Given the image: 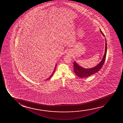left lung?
Masks as SVG:
<instances>
[{
	"label": "left lung",
	"mask_w": 123,
	"mask_h": 123,
	"mask_svg": "<svg viewBox=\"0 0 123 123\" xmlns=\"http://www.w3.org/2000/svg\"><path fill=\"white\" fill-rule=\"evenodd\" d=\"M100 31L101 33L103 34V35L105 36L104 34L103 33L101 30ZM106 53H107V42L105 39V49L104 55L103 56V58L101 62L99 64H98L97 66H95L94 67L86 69L83 68L81 67L80 66L77 64V63L75 61L74 62V72L77 76L80 77H87L92 75L95 74L98 72V71L100 70L102 67H103V64L104 63L105 61L106 58Z\"/></svg>",
	"instance_id": "8db88e82"
}]
</instances>
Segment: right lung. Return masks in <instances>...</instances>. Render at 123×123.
Listing matches in <instances>:
<instances>
[{
    "instance_id": "add662e5",
    "label": "right lung",
    "mask_w": 123,
    "mask_h": 123,
    "mask_svg": "<svg viewBox=\"0 0 123 123\" xmlns=\"http://www.w3.org/2000/svg\"><path fill=\"white\" fill-rule=\"evenodd\" d=\"M56 65L55 67V69H54V71H53V73H52V75H51L50 76V77H49V78L48 79H50V78L52 76V75H53V74H54V72L55 71V70L56 69Z\"/></svg>"
}]
</instances>
